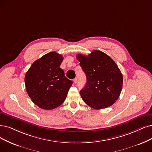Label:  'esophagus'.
Masks as SVG:
<instances>
[{
	"instance_id": "esophagus-1",
	"label": "esophagus",
	"mask_w": 152,
	"mask_h": 152,
	"mask_svg": "<svg viewBox=\"0 0 152 152\" xmlns=\"http://www.w3.org/2000/svg\"><path fill=\"white\" fill-rule=\"evenodd\" d=\"M73 81H74V83H75V84H76L77 82V78H75V79L73 80Z\"/></svg>"
}]
</instances>
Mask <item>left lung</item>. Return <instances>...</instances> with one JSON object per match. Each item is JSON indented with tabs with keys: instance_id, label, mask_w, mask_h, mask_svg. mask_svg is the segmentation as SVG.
I'll return each instance as SVG.
<instances>
[{
	"instance_id": "1",
	"label": "left lung",
	"mask_w": 152,
	"mask_h": 152,
	"mask_svg": "<svg viewBox=\"0 0 152 152\" xmlns=\"http://www.w3.org/2000/svg\"><path fill=\"white\" fill-rule=\"evenodd\" d=\"M76 58L86 76V85L80 91L85 103L96 110L114 104L123 86V75L115 62L98 50L87 56L77 54Z\"/></svg>"
}]
</instances>
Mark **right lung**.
Here are the masks:
<instances>
[{"label": "right lung", "instance_id": "add662e5", "mask_svg": "<svg viewBox=\"0 0 152 152\" xmlns=\"http://www.w3.org/2000/svg\"><path fill=\"white\" fill-rule=\"evenodd\" d=\"M63 60L62 55L50 52L34 62L26 72V91L39 108L53 110L64 102L72 81L59 67Z\"/></svg>", "mask_w": 152, "mask_h": 152}]
</instances>
